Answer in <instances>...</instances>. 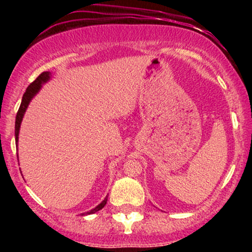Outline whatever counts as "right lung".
Instances as JSON below:
<instances>
[{
	"mask_svg": "<svg viewBox=\"0 0 252 252\" xmlns=\"http://www.w3.org/2000/svg\"><path fill=\"white\" fill-rule=\"evenodd\" d=\"M50 78H51L50 72H42V73L40 74V76L37 77L36 79L34 80V82L32 83L30 86H28L27 90H26V92L24 94V97H22L21 105H20L19 111H17V114H16V120H15V142H16V144H17V141H19L20 126H21L22 118H24V115H25L26 110H27L28 104L31 103L32 98L35 96L37 92H39V90L41 89L42 84L48 82V80H50ZM106 201H108V196H106V198L104 199V200L100 202L98 206L94 207V210H91L90 212H86V215H92V213H94V212H97V211L102 210L103 207L105 206ZM83 215H85V213H83Z\"/></svg>",
	"mask_w": 252,
	"mask_h": 252,
	"instance_id": "right-lung-1",
	"label": "right lung"
}]
</instances>
